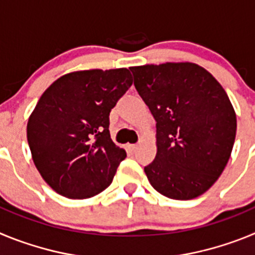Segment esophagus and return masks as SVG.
Returning a JSON list of instances; mask_svg holds the SVG:
<instances>
[{
    "mask_svg": "<svg viewBox=\"0 0 255 255\" xmlns=\"http://www.w3.org/2000/svg\"><path fill=\"white\" fill-rule=\"evenodd\" d=\"M136 148H138L136 144H129V145H128V149H129L130 153H134L135 150H136Z\"/></svg>",
    "mask_w": 255,
    "mask_h": 255,
    "instance_id": "34e87169",
    "label": "esophagus"
}]
</instances>
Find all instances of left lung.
<instances>
[{"mask_svg": "<svg viewBox=\"0 0 255 255\" xmlns=\"http://www.w3.org/2000/svg\"><path fill=\"white\" fill-rule=\"evenodd\" d=\"M130 70L157 123V154L144 167L150 185L171 199L199 197L221 176L235 141L236 115L226 92L191 62Z\"/></svg>", "mask_w": 255, "mask_h": 255, "instance_id": "1", "label": "left lung"}]
</instances>
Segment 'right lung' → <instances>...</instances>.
Instances as JSON below:
<instances>
[{"instance_id":"add662e5","label":"right lung","mask_w":255,"mask_h":255,"mask_svg":"<svg viewBox=\"0 0 255 255\" xmlns=\"http://www.w3.org/2000/svg\"><path fill=\"white\" fill-rule=\"evenodd\" d=\"M128 69L61 76L42 94L26 126L35 167L56 193L85 199L111 185L126 157L110 135V112L131 87Z\"/></svg>"}]
</instances>
